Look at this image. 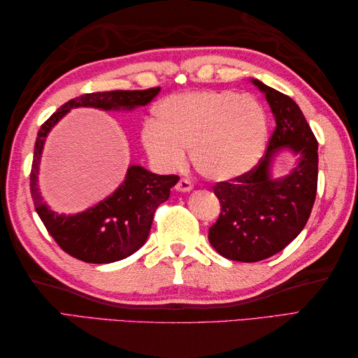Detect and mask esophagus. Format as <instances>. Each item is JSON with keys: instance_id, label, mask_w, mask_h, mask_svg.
Wrapping results in <instances>:
<instances>
[{"instance_id": "esophagus-1", "label": "esophagus", "mask_w": 358, "mask_h": 358, "mask_svg": "<svg viewBox=\"0 0 358 358\" xmlns=\"http://www.w3.org/2000/svg\"><path fill=\"white\" fill-rule=\"evenodd\" d=\"M175 189H177L178 192H191L194 189V185L187 178H180L178 183L175 185Z\"/></svg>"}]
</instances>
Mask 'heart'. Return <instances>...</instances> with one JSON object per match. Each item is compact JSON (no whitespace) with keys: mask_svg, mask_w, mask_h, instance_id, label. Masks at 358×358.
Wrapping results in <instances>:
<instances>
[{"mask_svg":"<svg viewBox=\"0 0 358 358\" xmlns=\"http://www.w3.org/2000/svg\"><path fill=\"white\" fill-rule=\"evenodd\" d=\"M155 122L141 134L152 163L164 172L180 171L185 150H191L195 169L212 181L234 180L252 169L268 135L263 106L231 90L167 96L157 104Z\"/></svg>","mask_w":358,"mask_h":358,"instance_id":"1","label":"heart"}]
</instances>
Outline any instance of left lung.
Instances as JSON below:
<instances>
[{
	"instance_id": "1",
	"label": "left lung",
	"mask_w": 358,
	"mask_h": 358,
	"mask_svg": "<svg viewBox=\"0 0 358 358\" xmlns=\"http://www.w3.org/2000/svg\"><path fill=\"white\" fill-rule=\"evenodd\" d=\"M250 81L268 100L275 129L266 155L254 169L214 186L222 212L209 227L212 248L243 263L272 257L303 231L314 206L318 178V143L299 106L262 81ZM281 148L292 150L297 164L285 178L273 179L271 159Z\"/></svg>"
}]
</instances>
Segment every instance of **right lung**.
<instances>
[{
	"instance_id": "right-lung-1",
	"label": "right lung",
	"mask_w": 358,
	"mask_h": 358,
	"mask_svg": "<svg viewBox=\"0 0 358 358\" xmlns=\"http://www.w3.org/2000/svg\"><path fill=\"white\" fill-rule=\"evenodd\" d=\"M159 87L146 90H112L85 94L64 103L38 131L30 172V194L36 214L64 252L86 263H113L132 255L148 240L152 220L159 204L171 195L177 175H157L141 166H129L117 191L95 206L75 215L58 214L43 201L38 191V171L45 136L73 108L132 110L154 100Z\"/></svg>"
}]
</instances>
